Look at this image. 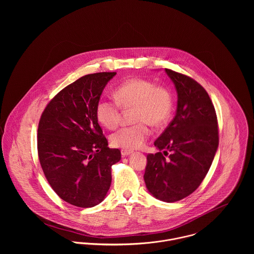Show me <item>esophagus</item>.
Listing matches in <instances>:
<instances>
[{
    "label": "esophagus",
    "mask_w": 254,
    "mask_h": 254,
    "mask_svg": "<svg viewBox=\"0 0 254 254\" xmlns=\"http://www.w3.org/2000/svg\"><path fill=\"white\" fill-rule=\"evenodd\" d=\"M133 151L132 150H127V149H121V154L122 156H128L132 153Z\"/></svg>",
    "instance_id": "1"
}]
</instances>
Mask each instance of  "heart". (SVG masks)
<instances>
[{"label":"heart","mask_w":254,"mask_h":254,"mask_svg":"<svg viewBox=\"0 0 254 254\" xmlns=\"http://www.w3.org/2000/svg\"><path fill=\"white\" fill-rule=\"evenodd\" d=\"M116 102L101 100L96 107L98 121L107 129H115L121 120V109H134L132 119L137 124L121 128L110 137L111 144L116 147L132 150L145 145L150 135L146 123L153 127L163 125L172 110L170 92L155 86L149 80L133 78L119 85L114 91Z\"/></svg>","instance_id":"obj_1"}]
</instances>
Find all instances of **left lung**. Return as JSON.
Returning <instances> with one entry per match:
<instances>
[{
    "label": "left lung",
    "instance_id": "1",
    "mask_svg": "<svg viewBox=\"0 0 254 254\" xmlns=\"http://www.w3.org/2000/svg\"><path fill=\"white\" fill-rule=\"evenodd\" d=\"M165 72L177 91L176 115L154 142L158 152L147 154L144 179L155 198L174 202L201 184L217 151L219 137L215 109L204 88L187 75L167 68Z\"/></svg>",
    "mask_w": 254,
    "mask_h": 254
}]
</instances>
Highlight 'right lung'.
Instances as JSON below:
<instances>
[{
  "instance_id": "right-lung-1",
  "label": "right lung",
  "mask_w": 254,
  "mask_h": 254,
  "mask_svg": "<svg viewBox=\"0 0 254 254\" xmlns=\"http://www.w3.org/2000/svg\"><path fill=\"white\" fill-rule=\"evenodd\" d=\"M116 72L85 75L48 104L39 121L37 146L43 172L57 194L78 207L102 202L111 184V166L121 158L109 148L96 107Z\"/></svg>"
}]
</instances>
